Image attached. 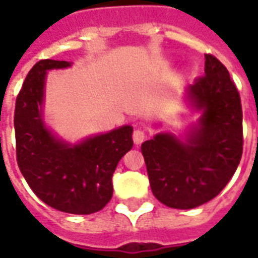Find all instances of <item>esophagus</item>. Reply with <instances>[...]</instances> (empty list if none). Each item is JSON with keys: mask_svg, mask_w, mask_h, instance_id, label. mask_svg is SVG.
I'll return each mask as SVG.
<instances>
[{"mask_svg": "<svg viewBox=\"0 0 258 258\" xmlns=\"http://www.w3.org/2000/svg\"><path fill=\"white\" fill-rule=\"evenodd\" d=\"M145 138H146V134L144 130L137 128L134 133H133V140H134L135 145H141V144L145 141Z\"/></svg>", "mask_w": 258, "mask_h": 258, "instance_id": "1", "label": "esophagus"}]
</instances>
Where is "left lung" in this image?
Masks as SVG:
<instances>
[{
  "label": "left lung",
  "mask_w": 258,
  "mask_h": 258,
  "mask_svg": "<svg viewBox=\"0 0 258 258\" xmlns=\"http://www.w3.org/2000/svg\"><path fill=\"white\" fill-rule=\"evenodd\" d=\"M205 58V76L188 85L185 95L200 113L198 123L184 140L159 133L141 146L152 192L171 209L188 210L214 199L232 178L243 151L238 90L216 56Z\"/></svg>",
  "instance_id": "1"
}]
</instances>
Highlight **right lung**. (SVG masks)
<instances>
[{
  "label": "right lung",
  "instance_id": "obj_1",
  "mask_svg": "<svg viewBox=\"0 0 258 258\" xmlns=\"http://www.w3.org/2000/svg\"><path fill=\"white\" fill-rule=\"evenodd\" d=\"M70 64L42 59L27 74L15 106L16 157L29 186L45 205L70 214H91L112 199L113 173L133 148V127L123 125L74 145L59 140L44 123L45 77L48 70Z\"/></svg>",
  "mask_w": 258,
  "mask_h": 258
}]
</instances>
